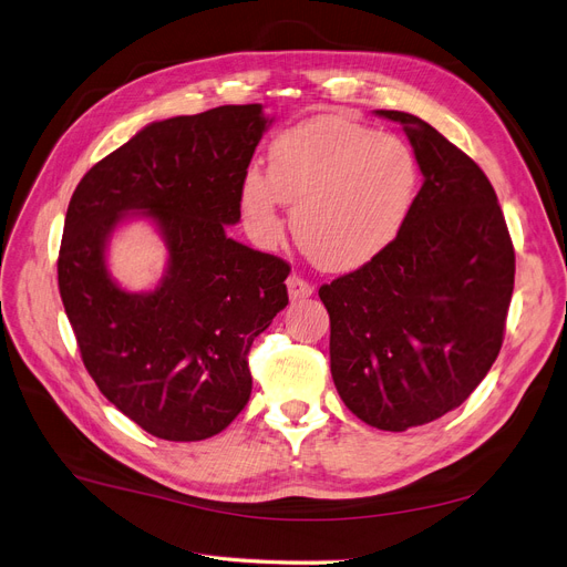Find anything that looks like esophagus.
Returning a JSON list of instances; mask_svg holds the SVG:
<instances>
[{"instance_id": "esophagus-1", "label": "esophagus", "mask_w": 567, "mask_h": 567, "mask_svg": "<svg viewBox=\"0 0 567 567\" xmlns=\"http://www.w3.org/2000/svg\"><path fill=\"white\" fill-rule=\"evenodd\" d=\"M287 291H289V299H291V301H299V299H308L310 293L315 291V287H312L308 280H303L301 276L291 274V276L287 278Z\"/></svg>"}]
</instances>
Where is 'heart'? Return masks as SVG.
<instances>
[{
	"instance_id": "heart-1",
	"label": "heart",
	"mask_w": 567,
	"mask_h": 567,
	"mask_svg": "<svg viewBox=\"0 0 567 567\" xmlns=\"http://www.w3.org/2000/svg\"><path fill=\"white\" fill-rule=\"evenodd\" d=\"M416 176L414 155L399 136L317 115L270 143L268 176L250 168L240 204L264 243L282 234L280 204L293 206L291 229L303 252L327 270H352L399 236Z\"/></svg>"
}]
</instances>
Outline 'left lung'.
Listing matches in <instances>:
<instances>
[{
    "mask_svg": "<svg viewBox=\"0 0 567 567\" xmlns=\"http://www.w3.org/2000/svg\"><path fill=\"white\" fill-rule=\"evenodd\" d=\"M401 122L424 176L405 223L354 274L319 287L342 403L380 431L458 408L494 365L514 289V248L484 171L422 117Z\"/></svg>",
    "mask_w": 567,
    "mask_h": 567,
    "instance_id": "1",
    "label": "left lung"
}]
</instances>
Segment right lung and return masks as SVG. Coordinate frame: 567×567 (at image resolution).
Masks as SVG:
<instances>
[{"mask_svg":"<svg viewBox=\"0 0 567 567\" xmlns=\"http://www.w3.org/2000/svg\"><path fill=\"white\" fill-rule=\"evenodd\" d=\"M270 122L261 104L151 122L69 202L58 282L83 363L155 437L225 431L250 401L252 340L289 303V264L227 236ZM127 216L151 218L165 240L167 268L151 292L122 290L107 270V243Z\"/></svg>","mask_w":567,"mask_h":567,"instance_id":"1","label":"right lung"}]
</instances>
